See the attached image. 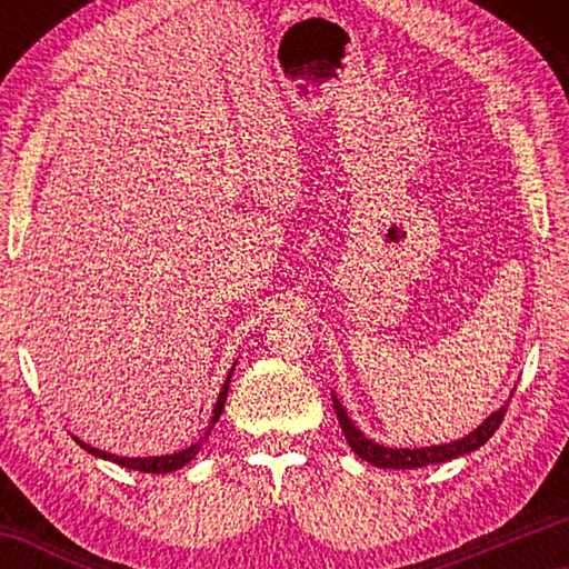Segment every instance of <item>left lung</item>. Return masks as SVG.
<instances>
[{"mask_svg": "<svg viewBox=\"0 0 569 569\" xmlns=\"http://www.w3.org/2000/svg\"><path fill=\"white\" fill-rule=\"evenodd\" d=\"M331 399H333L336 417H339V423H341V431H343L346 441H349V447L353 449V455H359L361 459L369 461V465L381 467V469H419L427 465H441V461L465 457V455H469V451L485 447V441H489V437H492L499 429V423H502L505 411H507V403H505V407H499L497 411L489 413V417L481 421L475 431H469L467 437H461L457 441H449V445L413 447V449L399 447L397 449V447H383V445H379V441L366 437L363 431L349 419L343 403L339 401V397H336L333 391H331Z\"/></svg>", "mask_w": 569, "mask_h": 569, "instance_id": "left-lung-1", "label": "left lung"}]
</instances>
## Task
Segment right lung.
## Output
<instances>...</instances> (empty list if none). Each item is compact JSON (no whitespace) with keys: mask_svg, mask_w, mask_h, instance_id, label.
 <instances>
[{"mask_svg":"<svg viewBox=\"0 0 569 569\" xmlns=\"http://www.w3.org/2000/svg\"><path fill=\"white\" fill-rule=\"evenodd\" d=\"M236 363H238V361H236ZM236 363L230 366V371H228V377H226V381H223V387H220L218 401H216V407H213V417H210L206 437H200V439L196 441V445H190V447L180 449V451H172V455H160V457H118V455H110V451H102V449H94V447H90V445H84V441L77 439V437H74V441H77V445H80L84 451H90L92 457L108 459V461H112V465H120V467H124V469L146 471V475H168V471H178V469L186 467L188 461L196 459L198 451L203 449V441L208 439L210 429L216 427V421L220 419V413H223L226 397H228V387H230V377H233Z\"/></svg>","mask_w":569,"mask_h":569,"instance_id":"1","label":"right lung"}]
</instances>
